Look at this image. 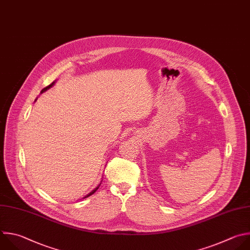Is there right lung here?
Listing matches in <instances>:
<instances>
[{"mask_svg":"<svg viewBox=\"0 0 250 250\" xmlns=\"http://www.w3.org/2000/svg\"><path fill=\"white\" fill-rule=\"evenodd\" d=\"M55 83H56V81H54V82H53V83H51V84H49V85H48V86H46V87H44V88H43V89H42V90H41V92H40V93H43V92H45V91H46V90H47V89H49V88H51V87H52V86H53V85H54V84H55ZM35 102H36V99H35ZM101 184H102V183H101ZM101 184H99V185H98V186H96V187H95V188H94V189H93V190H92V191H91V192H89V193H88V194H87V195H86V196H84V197H83V198H86V197H88V196H90V195H92V194H93V193H94V192H95V191H96V190H97V189H98V187H99V186H101Z\"/></svg>","mask_w":250,"mask_h":250,"instance_id":"1","label":"right lung"}]
</instances>
